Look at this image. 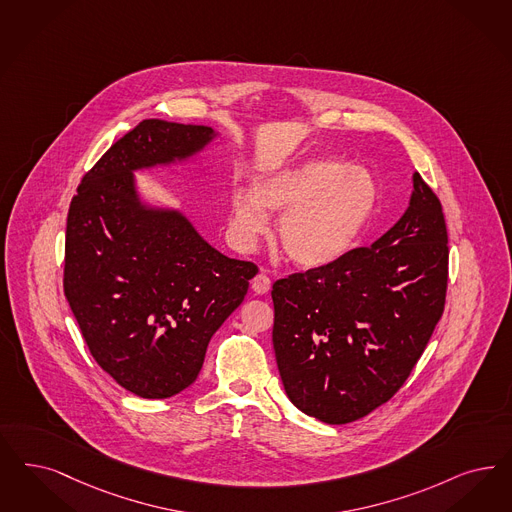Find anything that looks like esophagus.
<instances>
[{"label": "esophagus", "instance_id": "obj_1", "mask_svg": "<svg viewBox=\"0 0 512 512\" xmlns=\"http://www.w3.org/2000/svg\"><path fill=\"white\" fill-rule=\"evenodd\" d=\"M270 278L266 276L265 272H261V274H257L253 280H251V289L257 293V295H266L268 291H270Z\"/></svg>", "mask_w": 512, "mask_h": 512}]
</instances>
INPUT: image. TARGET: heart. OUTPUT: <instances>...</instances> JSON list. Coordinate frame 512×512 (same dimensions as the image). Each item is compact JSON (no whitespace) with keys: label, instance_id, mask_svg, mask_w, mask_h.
<instances>
[{"label":"heart","instance_id":"b5f03b06","mask_svg":"<svg viewBox=\"0 0 512 512\" xmlns=\"http://www.w3.org/2000/svg\"><path fill=\"white\" fill-rule=\"evenodd\" d=\"M378 202L374 177L333 157H316L259 177L253 194L232 196V230L253 247L268 227L266 212H283L278 240L291 263L323 268L342 259L367 227Z\"/></svg>","mask_w":512,"mask_h":512}]
</instances>
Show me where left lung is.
<instances>
[{"mask_svg":"<svg viewBox=\"0 0 512 512\" xmlns=\"http://www.w3.org/2000/svg\"><path fill=\"white\" fill-rule=\"evenodd\" d=\"M403 217L372 246L272 285V342L291 403L350 423L399 391L444 310L448 232L416 172Z\"/></svg>","mask_w":512,"mask_h":512,"instance_id":"left-lung-1","label":"left lung"}]
</instances>
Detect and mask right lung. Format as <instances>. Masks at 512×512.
Instances as JSON below:
<instances>
[{
  "instance_id": "add662e5",
  "label": "right lung",
  "mask_w": 512,
  "mask_h": 512,
  "mask_svg": "<svg viewBox=\"0 0 512 512\" xmlns=\"http://www.w3.org/2000/svg\"><path fill=\"white\" fill-rule=\"evenodd\" d=\"M213 136L210 126L141 121L71 198L64 295L96 363L143 399L193 384L210 338L259 272L219 253L183 213L151 208L136 191V170L189 159Z\"/></svg>"
}]
</instances>
